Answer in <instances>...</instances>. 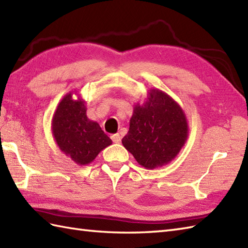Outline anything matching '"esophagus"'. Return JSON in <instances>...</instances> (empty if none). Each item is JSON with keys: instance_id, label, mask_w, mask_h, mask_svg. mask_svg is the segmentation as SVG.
Instances as JSON below:
<instances>
[{"instance_id": "esophagus-1", "label": "esophagus", "mask_w": 248, "mask_h": 248, "mask_svg": "<svg viewBox=\"0 0 248 248\" xmlns=\"http://www.w3.org/2000/svg\"><path fill=\"white\" fill-rule=\"evenodd\" d=\"M110 139H112V140L114 141V143H120L121 140V138L120 135L117 133V134H113L112 136H110Z\"/></svg>"}]
</instances>
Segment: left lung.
<instances>
[{"mask_svg": "<svg viewBox=\"0 0 248 248\" xmlns=\"http://www.w3.org/2000/svg\"><path fill=\"white\" fill-rule=\"evenodd\" d=\"M188 136V124L182 108L170 94L149 89L143 104L136 103L123 145L140 165L154 170L178 155Z\"/></svg>", "mask_w": 248, "mask_h": 248, "instance_id": "left-lung-1", "label": "left lung"}]
</instances>
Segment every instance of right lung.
I'll list each match as a JSON object with an SVG mask.
<instances>
[{
	"label": "right lung",
	"mask_w": 248,
	"mask_h": 248,
	"mask_svg": "<svg viewBox=\"0 0 248 248\" xmlns=\"http://www.w3.org/2000/svg\"><path fill=\"white\" fill-rule=\"evenodd\" d=\"M77 93V92H75ZM86 102L73 92L65 94L52 118V134L62 154L78 165H88L112 140L96 121L88 119Z\"/></svg>",
	"instance_id": "add662e5"
}]
</instances>
